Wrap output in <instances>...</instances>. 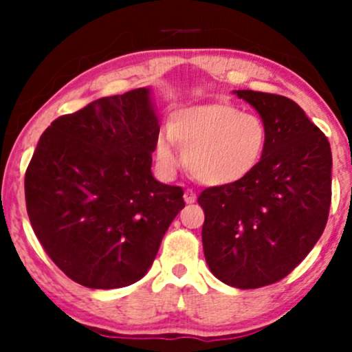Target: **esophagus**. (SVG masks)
<instances>
[{
  "label": "esophagus",
  "mask_w": 352,
  "mask_h": 352,
  "mask_svg": "<svg viewBox=\"0 0 352 352\" xmlns=\"http://www.w3.org/2000/svg\"><path fill=\"white\" fill-rule=\"evenodd\" d=\"M184 199H185V201H187V204H193V201L197 200L195 192H193V190L187 188V190H185V193H184Z\"/></svg>",
  "instance_id": "obj_1"
}]
</instances>
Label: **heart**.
<instances>
[{"label": "heart", "mask_w": 352, "mask_h": 352, "mask_svg": "<svg viewBox=\"0 0 352 352\" xmlns=\"http://www.w3.org/2000/svg\"><path fill=\"white\" fill-rule=\"evenodd\" d=\"M177 145L193 179L207 185H230L248 177L263 159L268 127L260 116L233 104L213 102L182 109L170 132L157 137L155 160L164 175L179 165Z\"/></svg>", "instance_id": "obj_1"}]
</instances>
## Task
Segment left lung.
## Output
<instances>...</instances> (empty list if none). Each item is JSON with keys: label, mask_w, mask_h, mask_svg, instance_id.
Returning a JSON list of instances; mask_svg holds the SVG:
<instances>
[{"label": "left lung", "mask_w": 352, "mask_h": 352, "mask_svg": "<svg viewBox=\"0 0 352 352\" xmlns=\"http://www.w3.org/2000/svg\"><path fill=\"white\" fill-rule=\"evenodd\" d=\"M235 94L265 120L268 144L248 177L200 193L201 241L218 280L253 289L288 276L322 235L333 157L326 135L294 100L256 91Z\"/></svg>", "instance_id": "left-lung-1"}]
</instances>
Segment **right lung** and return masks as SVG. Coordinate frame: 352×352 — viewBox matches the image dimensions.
Returning a JSON list of instances; mask_svg holds the SVG:
<instances>
[{
    "instance_id": "obj_1",
    "label": "right lung",
    "mask_w": 352,
    "mask_h": 352,
    "mask_svg": "<svg viewBox=\"0 0 352 352\" xmlns=\"http://www.w3.org/2000/svg\"><path fill=\"white\" fill-rule=\"evenodd\" d=\"M160 125L140 87L60 116L44 131L24 177L39 243L72 281L124 288L148 272L185 207L182 187L153 179Z\"/></svg>"
}]
</instances>
